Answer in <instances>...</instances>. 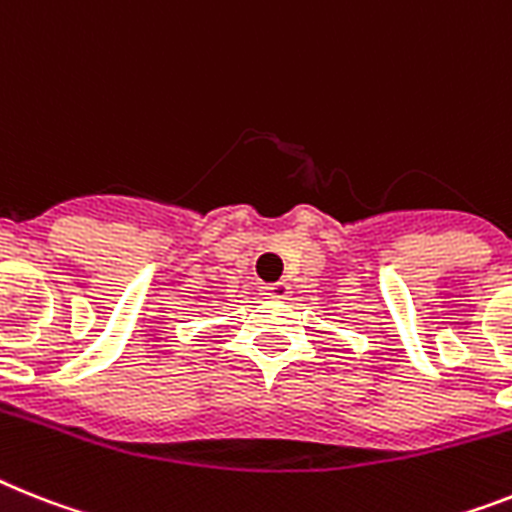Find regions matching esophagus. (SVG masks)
<instances>
[{"label":"esophagus","instance_id":"34e87169","mask_svg":"<svg viewBox=\"0 0 512 512\" xmlns=\"http://www.w3.org/2000/svg\"><path fill=\"white\" fill-rule=\"evenodd\" d=\"M263 294L268 296V299H286V296H289V283H265Z\"/></svg>","mask_w":512,"mask_h":512}]
</instances>
